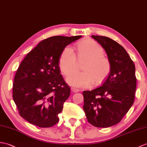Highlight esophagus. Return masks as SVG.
<instances>
[{
    "label": "esophagus",
    "mask_w": 147,
    "mask_h": 147,
    "mask_svg": "<svg viewBox=\"0 0 147 147\" xmlns=\"http://www.w3.org/2000/svg\"><path fill=\"white\" fill-rule=\"evenodd\" d=\"M71 91H72L73 93H78V92H79V90L78 89H77V88H71Z\"/></svg>",
    "instance_id": "esophagus-1"
}]
</instances>
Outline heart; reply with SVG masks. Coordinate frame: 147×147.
<instances>
[{
    "label": "heart",
    "instance_id": "b5f03b06",
    "mask_svg": "<svg viewBox=\"0 0 147 147\" xmlns=\"http://www.w3.org/2000/svg\"><path fill=\"white\" fill-rule=\"evenodd\" d=\"M104 50L95 40L87 39L77 44V54L71 46H66L59 58L61 71L69 75L79 69L82 64V72L71 74L67 82L71 86L78 88H88L94 82V84L102 83L110 73L111 63L104 55Z\"/></svg>",
    "mask_w": 147,
    "mask_h": 147
}]
</instances>
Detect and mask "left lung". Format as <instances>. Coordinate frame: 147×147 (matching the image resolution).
<instances>
[{
  "label": "left lung",
  "mask_w": 147,
  "mask_h": 147,
  "mask_svg": "<svg viewBox=\"0 0 147 147\" xmlns=\"http://www.w3.org/2000/svg\"><path fill=\"white\" fill-rule=\"evenodd\" d=\"M91 37L105 50L111 70L101 86L83 92V110L90 124L107 128L118 123L134 103L135 66L124 47L115 40L105 36Z\"/></svg>",
  "instance_id": "obj_1"
}]
</instances>
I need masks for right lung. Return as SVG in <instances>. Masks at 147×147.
I'll use <instances>...</instances> for the list:
<instances>
[{
	"label": "right lung",
	"mask_w": 147,
	"mask_h": 147,
	"mask_svg": "<svg viewBox=\"0 0 147 147\" xmlns=\"http://www.w3.org/2000/svg\"><path fill=\"white\" fill-rule=\"evenodd\" d=\"M82 36H53L40 42L27 54L16 73L13 100L20 117L40 128L59 121L58 114L70 95L59 61L63 49Z\"/></svg>",
	"instance_id": "obj_1"
}]
</instances>
